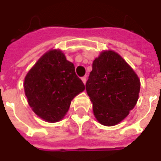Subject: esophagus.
<instances>
[{
  "label": "esophagus",
  "instance_id": "1",
  "mask_svg": "<svg viewBox=\"0 0 161 161\" xmlns=\"http://www.w3.org/2000/svg\"><path fill=\"white\" fill-rule=\"evenodd\" d=\"M82 81H83V83L85 84L86 81H87V78H86V77H83V78H82Z\"/></svg>",
  "mask_w": 161,
  "mask_h": 161
}]
</instances>
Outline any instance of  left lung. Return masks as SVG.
<instances>
[{"label": "left lung", "mask_w": 161, "mask_h": 161, "mask_svg": "<svg viewBox=\"0 0 161 161\" xmlns=\"http://www.w3.org/2000/svg\"><path fill=\"white\" fill-rule=\"evenodd\" d=\"M140 80L120 55L105 51L93 62L86 91L100 124L114 126L126 118L138 100Z\"/></svg>", "instance_id": "obj_1"}]
</instances>
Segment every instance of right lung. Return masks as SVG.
I'll list each match as a JSON object with an SVG mask.
<instances>
[{
	"instance_id": "right-lung-1",
	"label": "right lung",
	"mask_w": 161,
	"mask_h": 161,
	"mask_svg": "<svg viewBox=\"0 0 161 161\" xmlns=\"http://www.w3.org/2000/svg\"><path fill=\"white\" fill-rule=\"evenodd\" d=\"M23 86L33 111L48 122L61 121L73 98L85 89L73 63L59 50L49 51L38 60Z\"/></svg>"
}]
</instances>
